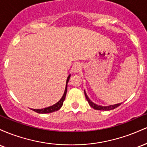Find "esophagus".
<instances>
[{"label": "esophagus", "mask_w": 147, "mask_h": 147, "mask_svg": "<svg viewBox=\"0 0 147 147\" xmlns=\"http://www.w3.org/2000/svg\"><path fill=\"white\" fill-rule=\"evenodd\" d=\"M81 69H82V65L79 63H75L72 67V70L74 72H78L80 71Z\"/></svg>", "instance_id": "34e87169"}]
</instances>
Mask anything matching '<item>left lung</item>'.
Listing matches in <instances>:
<instances>
[{"label":"left lung","mask_w":147,"mask_h":147,"mask_svg":"<svg viewBox=\"0 0 147 147\" xmlns=\"http://www.w3.org/2000/svg\"><path fill=\"white\" fill-rule=\"evenodd\" d=\"M84 94H85L86 98L88 102V104H89V105H90L92 108H93L94 109H95V110L111 111V110H113V109H115V108L118 107V106H120L121 104H122V103H119V104H114V105H109V106H99V105H97V104H95V103H94V102H92V101H91L90 99H89V97H88V95H86V92L85 90H84Z\"/></svg>","instance_id":"obj_1"}]
</instances>
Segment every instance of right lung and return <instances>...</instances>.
Segmentation results:
<instances>
[{
	"instance_id": "obj_1",
	"label": "right lung",
	"mask_w": 147,
	"mask_h": 147,
	"mask_svg": "<svg viewBox=\"0 0 147 147\" xmlns=\"http://www.w3.org/2000/svg\"><path fill=\"white\" fill-rule=\"evenodd\" d=\"M70 75H69L66 80V84H65V90H64L63 95L58 102H57L56 104H55L54 105H52L51 106L45 108V109H33V111L36 113H53V112H55V111L59 110L61 108V106H63V101L65 100V95H66V92H67V88H68V83L69 82V79H70Z\"/></svg>"
}]
</instances>
